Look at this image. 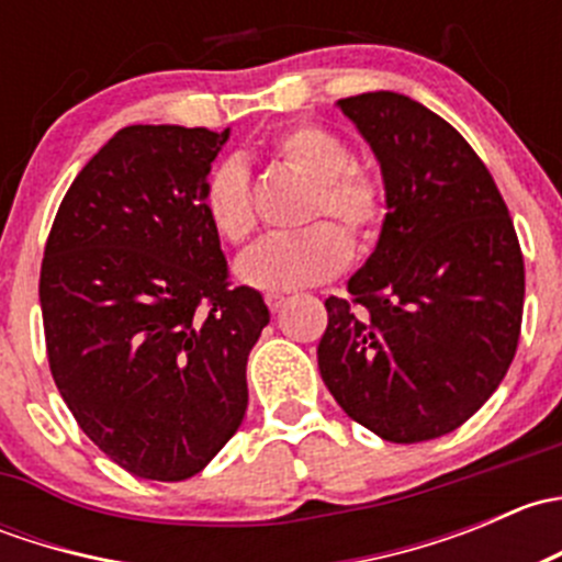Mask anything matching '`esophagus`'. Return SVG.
<instances>
[{
	"label": "esophagus",
	"mask_w": 562,
	"mask_h": 562,
	"mask_svg": "<svg viewBox=\"0 0 562 562\" xmlns=\"http://www.w3.org/2000/svg\"><path fill=\"white\" fill-rule=\"evenodd\" d=\"M285 302L288 299L282 296V293H266V304H269L271 313H280V310L285 307Z\"/></svg>",
	"instance_id": "1"
}]
</instances>
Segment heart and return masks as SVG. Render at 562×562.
<instances>
[{
  "label": "heart",
  "mask_w": 562,
  "mask_h": 562,
  "mask_svg": "<svg viewBox=\"0 0 562 562\" xmlns=\"http://www.w3.org/2000/svg\"><path fill=\"white\" fill-rule=\"evenodd\" d=\"M271 157L313 181L304 223L293 236H274L255 245L239 260V277L258 291H296L331 280L350 260V245L364 249L381 234L389 214L383 176L350 162V146L326 124L299 122L271 138ZM203 212L228 245H245L255 231L249 173L241 160H223L203 184ZM317 218L335 223L317 224Z\"/></svg>",
  "instance_id": "1"
}]
</instances>
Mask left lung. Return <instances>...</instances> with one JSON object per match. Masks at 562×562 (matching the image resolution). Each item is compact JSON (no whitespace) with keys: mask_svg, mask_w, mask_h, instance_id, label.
Instances as JSON below:
<instances>
[{"mask_svg":"<svg viewBox=\"0 0 562 562\" xmlns=\"http://www.w3.org/2000/svg\"><path fill=\"white\" fill-rule=\"evenodd\" d=\"M381 162L375 252L328 296L317 367L337 405L391 443L462 427L506 378L525 260L495 179L446 119L396 92L339 100Z\"/></svg>","mask_w":562,"mask_h":562,"instance_id":"1","label":"left lung"}]
</instances>
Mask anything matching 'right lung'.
<instances>
[{
  "label": "right lung",
  "mask_w": 562,
  "mask_h": 562,
  "mask_svg": "<svg viewBox=\"0 0 562 562\" xmlns=\"http://www.w3.org/2000/svg\"><path fill=\"white\" fill-rule=\"evenodd\" d=\"M228 130L133 124L83 166L45 241V350L61 400L138 479L201 473L247 411V356L269 323L234 288L203 184Z\"/></svg>",
  "instance_id": "right-lung-1"
}]
</instances>
